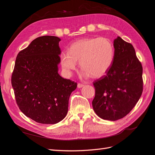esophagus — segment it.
Returning a JSON list of instances; mask_svg holds the SVG:
<instances>
[{
	"label": "esophagus",
	"instance_id": "esophagus-1",
	"mask_svg": "<svg viewBox=\"0 0 155 155\" xmlns=\"http://www.w3.org/2000/svg\"><path fill=\"white\" fill-rule=\"evenodd\" d=\"M83 86H84V85H83V84H82V83H78V88H81Z\"/></svg>",
	"mask_w": 155,
	"mask_h": 155
}]
</instances>
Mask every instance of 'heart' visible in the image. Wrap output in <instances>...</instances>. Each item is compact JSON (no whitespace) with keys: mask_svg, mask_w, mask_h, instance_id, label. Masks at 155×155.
Here are the masks:
<instances>
[{"mask_svg":"<svg viewBox=\"0 0 155 155\" xmlns=\"http://www.w3.org/2000/svg\"><path fill=\"white\" fill-rule=\"evenodd\" d=\"M114 50L111 42L105 37L85 38L74 43L69 51L60 55L61 66L67 74L76 69L77 61L83 69V76L100 78L109 70L113 62Z\"/></svg>","mask_w":155,"mask_h":155,"instance_id":"1","label":"heart"}]
</instances>
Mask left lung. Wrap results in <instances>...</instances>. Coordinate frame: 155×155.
Returning <instances> with one entry per match:
<instances>
[{
  "label": "left lung",
  "instance_id": "obj_1",
  "mask_svg": "<svg viewBox=\"0 0 155 155\" xmlns=\"http://www.w3.org/2000/svg\"><path fill=\"white\" fill-rule=\"evenodd\" d=\"M114 47L110 68L106 75L93 82L94 110L101 118L110 121L127 115L143 92V68L133 46L118 37Z\"/></svg>",
  "mask_w": 155,
  "mask_h": 155
}]
</instances>
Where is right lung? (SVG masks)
Segmentation results:
<instances>
[{"label": "right lung", "instance_id": "right-lung-1", "mask_svg": "<svg viewBox=\"0 0 155 155\" xmlns=\"http://www.w3.org/2000/svg\"><path fill=\"white\" fill-rule=\"evenodd\" d=\"M58 37H37L18 52L12 75L17 104L23 114L39 124L64 118L77 83L58 74L61 49Z\"/></svg>", "mask_w": 155, "mask_h": 155}]
</instances>
